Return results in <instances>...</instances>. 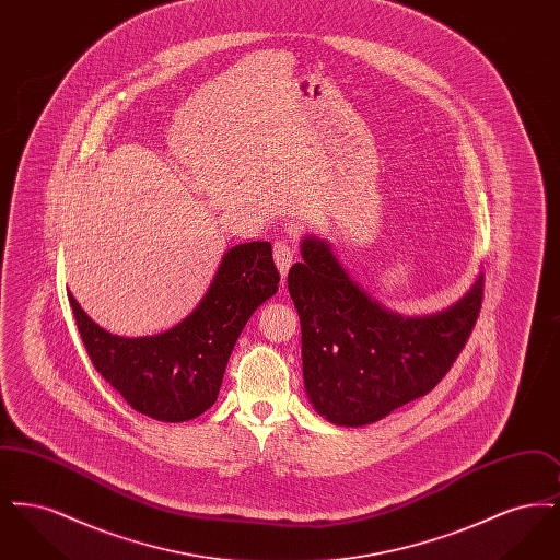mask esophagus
Segmentation results:
<instances>
[{"mask_svg":"<svg viewBox=\"0 0 560 560\" xmlns=\"http://www.w3.org/2000/svg\"><path fill=\"white\" fill-rule=\"evenodd\" d=\"M295 254H298V245H295L292 240L275 241V245H272V256H275L277 268H279V272H281L283 277L288 275V270L292 267Z\"/></svg>","mask_w":560,"mask_h":560,"instance_id":"1","label":"esophagus"}]
</instances>
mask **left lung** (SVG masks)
Here are the masks:
<instances>
[{
    "instance_id": "1",
    "label": "left lung",
    "mask_w": 560,
    "mask_h": 560,
    "mask_svg": "<svg viewBox=\"0 0 560 560\" xmlns=\"http://www.w3.org/2000/svg\"><path fill=\"white\" fill-rule=\"evenodd\" d=\"M288 290L302 325L308 399L340 427H363L428 395L466 347L482 304V275L445 313L402 319L372 302L329 247L302 241Z\"/></svg>"
}]
</instances>
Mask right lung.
Listing matches in <instances>:
<instances>
[{"label":"right lung","mask_w":560,"mask_h":560,"mask_svg":"<svg viewBox=\"0 0 560 560\" xmlns=\"http://www.w3.org/2000/svg\"><path fill=\"white\" fill-rule=\"evenodd\" d=\"M279 279L268 241L241 243L224 254L210 290L187 319L151 338L108 334L83 313L73 293L67 295L96 372L136 411L185 422L215 402L241 329L277 292Z\"/></svg>","instance_id":"right-lung-1"}]
</instances>
